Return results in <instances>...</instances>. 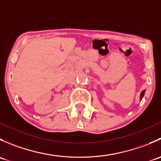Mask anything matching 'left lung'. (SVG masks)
<instances>
[{"mask_svg":"<svg viewBox=\"0 0 161 161\" xmlns=\"http://www.w3.org/2000/svg\"><path fill=\"white\" fill-rule=\"evenodd\" d=\"M144 93H145V91H142V92H141V99H142V97H143V96H144Z\"/></svg>","mask_w":161,"mask_h":161,"instance_id":"1","label":"left lung"}]
</instances>
